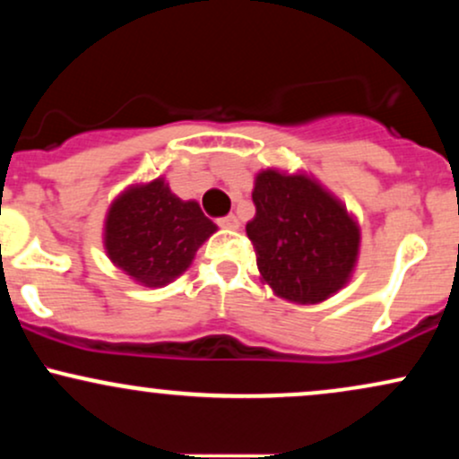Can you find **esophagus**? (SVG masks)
<instances>
[{
  "label": "esophagus",
  "mask_w": 459,
  "mask_h": 459,
  "mask_svg": "<svg viewBox=\"0 0 459 459\" xmlns=\"http://www.w3.org/2000/svg\"><path fill=\"white\" fill-rule=\"evenodd\" d=\"M218 226H222V229H239V220H237V215H224V218L218 220Z\"/></svg>",
  "instance_id": "1"
}]
</instances>
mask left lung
Wrapping results in <instances>:
<instances>
[{
  "label": "left lung",
  "mask_w": 459,
  "mask_h": 459,
  "mask_svg": "<svg viewBox=\"0 0 459 459\" xmlns=\"http://www.w3.org/2000/svg\"><path fill=\"white\" fill-rule=\"evenodd\" d=\"M256 213L246 224L261 281L273 296L319 304L350 282L360 226L313 175L267 168L255 177Z\"/></svg>",
  "instance_id": "8db88e82"
}]
</instances>
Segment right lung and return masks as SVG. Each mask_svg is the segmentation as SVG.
<instances>
[{
	"instance_id": "right-lung-1",
	"label": "right lung",
	"mask_w": 459,
	"mask_h": 459,
	"mask_svg": "<svg viewBox=\"0 0 459 459\" xmlns=\"http://www.w3.org/2000/svg\"><path fill=\"white\" fill-rule=\"evenodd\" d=\"M215 230L196 200H181L160 177L134 183L112 200L103 247L131 281L155 289L181 276Z\"/></svg>"
}]
</instances>
